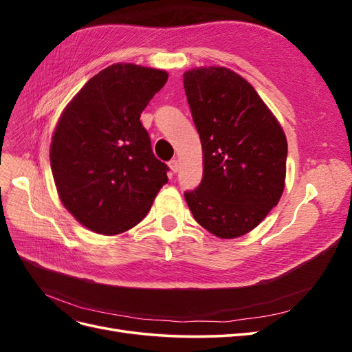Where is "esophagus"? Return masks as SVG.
<instances>
[{
    "mask_svg": "<svg viewBox=\"0 0 352 352\" xmlns=\"http://www.w3.org/2000/svg\"><path fill=\"white\" fill-rule=\"evenodd\" d=\"M168 167L173 173H177L179 172V162H177V160H172V162H168Z\"/></svg>",
    "mask_w": 352,
    "mask_h": 352,
    "instance_id": "esophagus-1",
    "label": "esophagus"
}]
</instances>
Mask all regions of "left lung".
Listing matches in <instances>:
<instances>
[{"mask_svg": "<svg viewBox=\"0 0 352 352\" xmlns=\"http://www.w3.org/2000/svg\"><path fill=\"white\" fill-rule=\"evenodd\" d=\"M184 85L204 166L199 186L185 192L188 207L214 236H242L283 194L285 132L251 83L230 69H190Z\"/></svg>", "mask_w": 352, "mask_h": 352, "instance_id": "left-lung-1", "label": "left lung"}]
</instances>
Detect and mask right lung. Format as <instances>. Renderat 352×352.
Returning a JSON list of instances; mask_svg holds the SVG:
<instances>
[{
    "label": "right lung",
    "mask_w": 352,
    "mask_h": 352,
    "mask_svg": "<svg viewBox=\"0 0 352 352\" xmlns=\"http://www.w3.org/2000/svg\"><path fill=\"white\" fill-rule=\"evenodd\" d=\"M164 70L117 63L95 74L61 113L50 160L63 206L101 235L136 226L167 184L140 120L164 87Z\"/></svg>",
    "instance_id": "right-lung-1"
}]
</instances>
